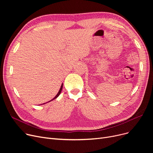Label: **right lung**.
I'll use <instances>...</instances> for the list:
<instances>
[{"mask_svg": "<svg viewBox=\"0 0 153 153\" xmlns=\"http://www.w3.org/2000/svg\"><path fill=\"white\" fill-rule=\"evenodd\" d=\"M62 85H63V84H62V85H61V88H60V89H59V92H58V93L57 94V95H56V96H55V97L52 99V100H51L50 101H49V102H51V101H52V100H54L55 99H56V98H57L58 97V96L59 95V94H61V91H62ZM47 103V102H46ZM43 104H45V103H43Z\"/></svg>", "mask_w": 153, "mask_h": 153, "instance_id": "add662e5", "label": "right lung"}]
</instances>
